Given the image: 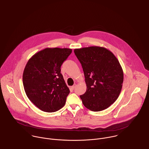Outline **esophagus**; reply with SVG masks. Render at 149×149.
<instances>
[{"label":"esophagus","mask_w":149,"mask_h":149,"mask_svg":"<svg viewBox=\"0 0 149 149\" xmlns=\"http://www.w3.org/2000/svg\"><path fill=\"white\" fill-rule=\"evenodd\" d=\"M76 86H77V85H76V84H74V85L72 86H71V88H72V89H74L75 88Z\"/></svg>","instance_id":"1"}]
</instances>
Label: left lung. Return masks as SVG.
<instances>
[{
    "label": "left lung",
    "instance_id": "1",
    "mask_svg": "<svg viewBox=\"0 0 149 149\" xmlns=\"http://www.w3.org/2000/svg\"><path fill=\"white\" fill-rule=\"evenodd\" d=\"M74 53L82 65L87 87L80 96L84 105L93 111L107 109L117 99L123 86L124 74L118 59L103 47L75 49Z\"/></svg>",
    "mask_w": 149,
    "mask_h": 149
}]
</instances>
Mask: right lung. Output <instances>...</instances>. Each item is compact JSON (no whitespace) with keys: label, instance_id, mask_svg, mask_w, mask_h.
<instances>
[{"label":"right lung","instance_id":"add662e5","mask_svg":"<svg viewBox=\"0 0 149 149\" xmlns=\"http://www.w3.org/2000/svg\"><path fill=\"white\" fill-rule=\"evenodd\" d=\"M72 52L68 48H46L35 54L24 68L22 82L28 99L48 113L61 109L70 93L60 67Z\"/></svg>","mask_w":149,"mask_h":149}]
</instances>
